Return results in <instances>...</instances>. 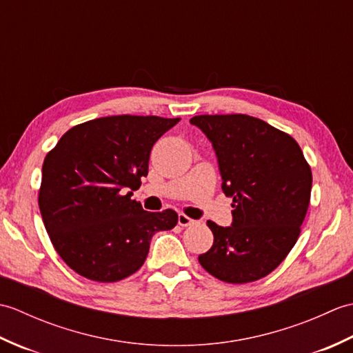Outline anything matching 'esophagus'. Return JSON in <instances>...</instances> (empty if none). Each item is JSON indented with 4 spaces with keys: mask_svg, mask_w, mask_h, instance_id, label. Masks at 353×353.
I'll return each instance as SVG.
<instances>
[{
    "mask_svg": "<svg viewBox=\"0 0 353 353\" xmlns=\"http://www.w3.org/2000/svg\"><path fill=\"white\" fill-rule=\"evenodd\" d=\"M179 224H181V226H183V228H186V226H194V224H196L197 221L196 220H192V219H190L188 215H185V214H179Z\"/></svg>",
    "mask_w": 353,
    "mask_h": 353,
    "instance_id": "obj_1",
    "label": "esophagus"
}]
</instances>
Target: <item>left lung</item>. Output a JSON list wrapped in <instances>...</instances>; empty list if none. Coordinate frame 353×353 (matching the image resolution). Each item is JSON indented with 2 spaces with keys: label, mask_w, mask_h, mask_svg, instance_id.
Returning a JSON list of instances; mask_svg holds the SVG:
<instances>
[{
  "label": "left lung",
  "mask_w": 353,
  "mask_h": 353,
  "mask_svg": "<svg viewBox=\"0 0 353 353\" xmlns=\"http://www.w3.org/2000/svg\"><path fill=\"white\" fill-rule=\"evenodd\" d=\"M212 142L221 190L234 199L232 226L208 221L214 244L199 262L229 283L270 274L294 247L310 206L312 174L288 133L259 118L197 115L190 119Z\"/></svg>",
  "instance_id": "8db88e82"
}]
</instances>
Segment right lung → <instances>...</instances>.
I'll return each mask as SVG.
<instances>
[{
  "label": "right lung",
  "mask_w": 353,
  "mask_h": 353,
  "mask_svg": "<svg viewBox=\"0 0 353 353\" xmlns=\"http://www.w3.org/2000/svg\"><path fill=\"white\" fill-rule=\"evenodd\" d=\"M181 118L115 115L74 125L45 156L39 209L65 264L117 282L144 264L152 236L177 224L172 209L147 212L132 191L148 174L154 142Z\"/></svg>",
  "instance_id": "right-lung-1"
}]
</instances>
